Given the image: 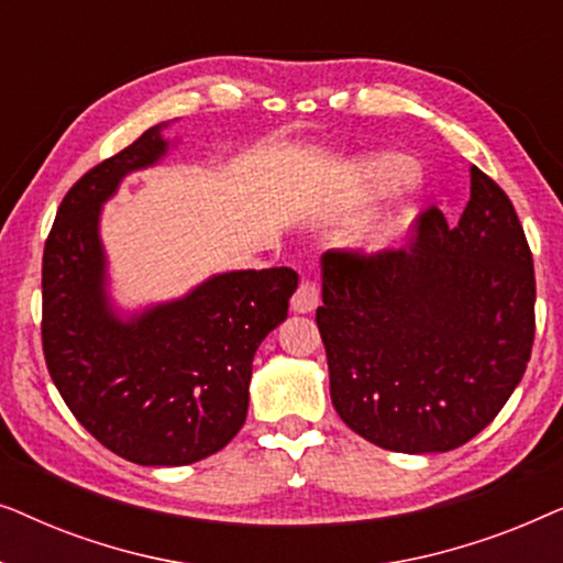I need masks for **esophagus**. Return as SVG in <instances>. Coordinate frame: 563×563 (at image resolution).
I'll list each match as a JSON object with an SVG mask.
<instances>
[{"label":"esophagus","instance_id":"1","mask_svg":"<svg viewBox=\"0 0 563 563\" xmlns=\"http://www.w3.org/2000/svg\"><path fill=\"white\" fill-rule=\"evenodd\" d=\"M320 305V284L314 276L305 274L302 282H299V287L295 291V297H291V310L295 312H312L314 307Z\"/></svg>","mask_w":563,"mask_h":563}]
</instances>
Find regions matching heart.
<instances>
[{
	"instance_id": "b5f03b06",
	"label": "heart",
	"mask_w": 563,
	"mask_h": 563,
	"mask_svg": "<svg viewBox=\"0 0 563 563\" xmlns=\"http://www.w3.org/2000/svg\"><path fill=\"white\" fill-rule=\"evenodd\" d=\"M415 179L412 161L402 156H374L358 164L356 195L358 199H379L402 189Z\"/></svg>"
}]
</instances>
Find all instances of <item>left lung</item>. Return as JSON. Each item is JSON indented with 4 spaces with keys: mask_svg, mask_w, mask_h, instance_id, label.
<instances>
[{
    "mask_svg": "<svg viewBox=\"0 0 563 563\" xmlns=\"http://www.w3.org/2000/svg\"><path fill=\"white\" fill-rule=\"evenodd\" d=\"M314 320L330 399L353 433L399 453L468 443L533 351V253L510 197L472 166L456 228L426 210L405 249L328 251Z\"/></svg>",
    "mask_w": 563,
    "mask_h": 563,
    "instance_id": "obj_1",
    "label": "left lung"
}]
</instances>
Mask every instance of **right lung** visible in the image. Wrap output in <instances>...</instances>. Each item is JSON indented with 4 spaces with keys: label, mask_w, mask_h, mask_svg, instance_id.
Returning <instances> with one entry per match:
<instances>
[{
    "label": "right lung",
    "mask_w": 563,
    "mask_h": 563,
    "mask_svg": "<svg viewBox=\"0 0 563 563\" xmlns=\"http://www.w3.org/2000/svg\"><path fill=\"white\" fill-rule=\"evenodd\" d=\"M161 128L66 191L43 251L41 335L53 384L104 449L141 466H184L225 449L243 428L253 353L287 318L297 272L220 274L141 318H114L99 207L122 176L164 156Z\"/></svg>",
    "instance_id": "right-lung-1"
}]
</instances>
